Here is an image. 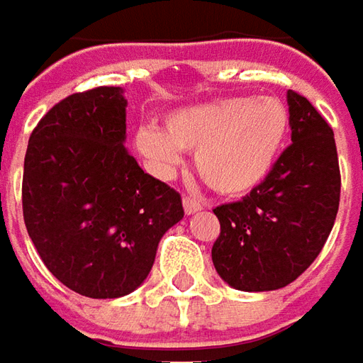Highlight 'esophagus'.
<instances>
[{
  "label": "esophagus",
  "instance_id": "esophagus-1",
  "mask_svg": "<svg viewBox=\"0 0 363 363\" xmlns=\"http://www.w3.org/2000/svg\"><path fill=\"white\" fill-rule=\"evenodd\" d=\"M182 206H184V213L186 214H194L202 211V204L201 201H196V199H192V196H184L182 199Z\"/></svg>",
  "mask_w": 363,
  "mask_h": 363
}]
</instances>
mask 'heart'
I'll list each match as a JSON object with an SVG mask.
<instances>
[{
	"label": "heart",
	"instance_id": "1",
	"mask_svg": "<svg viewBox=\"0 0 363 363\" xmlns=\"http://www.w3.org/2000/svg\"><path fill=\"white\" fill-rule=\"evenodd\" d=\"M288 129L280 99L226 97L174 111L162 130L143 127L135 145L162 174L179 164V150L194 152V169L211 191L242 196L268 179Z\"/></svg>",
	"mask_w": 363,
	"mask_h": 363
}]
</instances>
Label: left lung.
Instances as JSON below:
<instances>
[{
    "label": "left lung",
    "mask_w": 363,
    "mask_h": 363,
    "mask_svg": "<svg viewBox=\"0 0 363 363\" xmlns=\"http://www.w3.org/2000/svg\"><path fill=\"white\" fill-rule=\"evenodd\" d=\"M292 143L242 201L220 204L213 262L226 284L268 292L294 282L322 252L340 206L334 130L316 107L288 91Z\"/></svg>",
    "instance_id": "obj_1"
}]
</instances>
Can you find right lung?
<instances>
[{
	"mask_svg": "<svg viewBox=\"0 0 363 363\" xmlns=\"http://www.w3.org/2000/svg\"><path fill=\"white\" fill-rule=\"evenodd\" d=\"M121 87L73 93L47 111L23 162V220L47 270L87 298L130 294L162 234L184 216L181 194L125 149Z\"/></svg>",
	"mask_w": 363,
	"mask_h": 363,
	"instance_id": "obj_1",
	"label": "right lung"
}]
</instances>
